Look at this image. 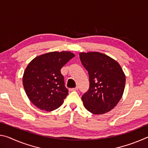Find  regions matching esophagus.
<instances>
[{
  "mask_svg": "<svg viewBox=\"0 0 148 148\" xmlns=\"http://www.w3.org/2000/svg\"><path fill=\"white\" fill-rule=\"evenodd\" d=\"M69 90L71 91H77V90H78V87H75V88H71V89H70Z\"/></svg>",
  "mask_w": 148,
  "mask_h": 148,
  "instance_id": "1",
  "label": "esophagus"
}]
</instances>
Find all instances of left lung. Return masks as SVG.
I'll list each match as a JSON object with an SVG mask.
<instances>
[{
  "label": "left lung",
  "mask_w": 148,
  "mask_h": 148,
  "mask_svg": "<svg viewBox=\"0 0 148 148\" xmlns=\"http://www.w3.org/2000/svg\"><path fill=\"white\" fill-rule=\"evenodd\" d=\"M79 55L89 77V90L82 97L84 106L93 114H104L121 99L126 82L124 72L116 60L104 53L91 51Z\"/></svg>",
  "instance_id": "obj_1"
}]
</instances>
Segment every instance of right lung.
Wrapping results in <instances>:
<instances>
[{
    "instance_id": "1",
    "label": "right lung",
    "mask_w": 148,
    "mask_h": 148,
    "mask_svg": "<svg viewBox=\"0 0 148 148\" xmlns=\"http://www.w3.org/2000/svg\"><path fill=\"white\" fill-rule=\"evenodd\" d=\"M74 57L71 51H53L37 56L29 62L24 72L23 84L34 106L47 112L61 106L69 91L61 69Z\"/></svg>"
}]
</instances>
